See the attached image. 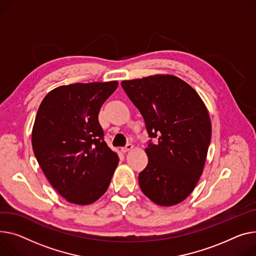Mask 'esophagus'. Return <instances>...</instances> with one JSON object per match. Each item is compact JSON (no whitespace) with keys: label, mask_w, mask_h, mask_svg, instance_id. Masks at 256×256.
Instances as JSON below:
<instances>
[{"label":"esophagus","mask_w":256,"mask_h":256,"mask_svg":"<svg viewBox=\"0 0 256 256\" xmlns=\"http://www.w3.org/2000/svg\"><path fill=\"white\" fill-rule=\"evenodd\" d=\"M132 148H134V145H132V144H126L124 147H122V151L124 153H126V152H128V151L132 150Z\"/></svg>","instance_id":"obj_1"}]
</instances>
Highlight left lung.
<instances>
[{"label": "left lung", "instance_id": "left-lung-1", "mask_svg": "<svg viewBox=\"0 0 256 256\" xmlns=\"http://www.w3.org/2000/svg\"><path fill=\"white\" fill-rule=\"evenodd\" d=\"M122 86L141 112L149 137L158 140L145 149L141 190L156 205H177L192 192L206 162L212 132L207 107L174 75L124 80Z\"/></svg>", "mask_w": 256, "mask_h": 256}]
</instances>
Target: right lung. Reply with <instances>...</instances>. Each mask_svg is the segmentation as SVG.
<instances>
[{
  "label": "right lung",
  "instance_id": "add662e5",
  "mask_svg": "<svg viewBox=\"0 0 256 256\" xmlns=\"http://www.w3.org/2000/svg\"><path fill=\"white\" fill-rule=\"evenodd\" d=\"M117 81L62 85L47 94L32 132L35 156L69 202L90 205L108 190L119 158L104 141L98 112Z\"/></svg>",
  "mask_w": 256,
  "mask_h": 256
}]
</instances>
